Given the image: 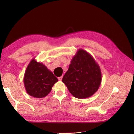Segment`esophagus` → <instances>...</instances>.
Masks as SVG:
<instances>
[{
    "mask_svg": "<svg viewBox=\"0 0 134 134\" xmlns=\"http://www.w3.org/2000/svg\"><path fill=\"white\" fill-rule=\"evenodd\" d=\"M62 78H63V76H60V77H59V78H58V79H59V80H62Z\"/></svg>",
    "mask_w": 134,
    "mask_h": 134,
    "instance_id": "1",
    "label": "esophagus"
}]
</instances>
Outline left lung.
Instances as JSON below:
<instances>
[{
  "label": "left lung",
  "instance_id": "1",
  "mask_svg": "<svg viewBox=\"0 0 134 134\" xmlns=\"http://www.w3.org/2000/svg\"><path fill=\"white\" fill-rule=\"evenodd\" d=\"M102 81L99 66L86 51L79 49L71 60V64L62 82L75 98H87L98 91Z\"/></svg>",
  "mask_w": 134,
  "mask_h": 134
}]
</instances>
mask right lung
I'll list each match as a JSON object with an SVG mask.
<instances>
[{"instance_id":"right-lung-1","label":"right lung","mask_w":134,"mask_h":134,"mask_svg":"<svg viewBox=\"0 0 134 134\" xmlns=\"http://www.w3.org/2000/svg\"><path fill=\"white\" fill-rule=\"evenodd\" d=\"M58 78L42 63L35 58L32 59L26 68L23 82L27 93L37 98L48 95Z\"/></svg>"}]
</instances>
